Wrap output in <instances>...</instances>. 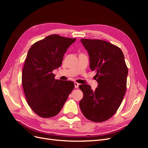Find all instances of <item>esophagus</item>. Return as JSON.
<instances>
[{
	"label": "esophagus",
	"instance_id": "1",
	"mask_svg": "<svg viewBox=\"0 0 148 148\" xmlns=\"http://www.w3.org/2000/svg\"><path fill=\"white\" fill-rule=\"evenodd\" d=\"M75 88H78V86H79V84L77 82H75Z\"/></svg>",
	"mask_w": 148,
	"mask_h": 148
}]
</instances>
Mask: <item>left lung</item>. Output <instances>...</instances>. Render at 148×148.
I'll return each instance as SVG.
<instances>
[{
  "label": "left lung",
  "instance_id": "8db88e82",
  "mask_svg": "<svg viewBox=\"0 0 148 148\" xmlns=\"http://www.w3.org/2000/svg\"><path fill=\"white\" fill-rule=\"evenodd\" d=\"M89 56V66L97 73L98 86L95 91L88 84H81L83 92L79 107L86 119L102 122L115 114L127 89L128 68L121 49L100 39H82Z\"/></svg>",
  "mask_w": 148,
  "mask_h": 148
}]
</instances>
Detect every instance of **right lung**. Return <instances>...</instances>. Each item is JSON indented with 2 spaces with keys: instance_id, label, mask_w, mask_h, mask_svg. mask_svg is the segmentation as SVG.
<instances>
[{
  "instance_id": "obj_1",
  "label": "right lung",
  "mask_w": 148,
  "mask_h": 148,
  "mask_svg": "<svg viewBox=\"0 0 148 148\" xmlns=\"http://www.w3.org/2000/svg\"><path fill=\"white\" fill-rule=\"evenodd\" d=\"M76 39L49 35L30 47L22 71V84L31 109L43 118L60 112L75 84L55 79L52 71L61 66L63 57Z\"/></svg>"
}]
</instances>
